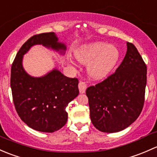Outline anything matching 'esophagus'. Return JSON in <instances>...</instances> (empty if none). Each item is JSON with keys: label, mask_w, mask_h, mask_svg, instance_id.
I'll return each instance as SVG.
<instances>
[{"label": "esophagus", "mask_w": 157, "mask_h": 157, "mask_svg": "<svg viewBox=\"0 0 157 157\" xmlns=\"http://www.w3.org/2000/svg\"><path fill=\"white\" fill-rule=\"evenodd\" d=\"M87 88V85L83 82H80L78 83V89L81 94L85 93Z\"/></svg>", "instance_id": "1"}]
</instances>
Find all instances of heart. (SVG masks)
Wrapping results in <instances>:
<instances>
[{
    "label": "heart",
    "mask_w": 157,
    "mask_h": 157,
    "mask_svg": "<svg viewBox=\"0 0 157 157\" xmlns=\"http://www.w3.org/2000/svg\"><path fill=\"white\" fill-rule=\"evenodd\" d=\"M80 63H89L88 72L91 78L101 79L109 73L119 58V52L113 45L94 42L83 45L75 52Z\"/></svg>",
    "instance_id": "b5f03b06"
}]
</instances>
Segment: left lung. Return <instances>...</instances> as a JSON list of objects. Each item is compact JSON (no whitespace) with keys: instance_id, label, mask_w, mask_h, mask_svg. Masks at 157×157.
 Listing matches in <instances>:
<instances>
[{"instance_id":"left-lung-1","label":"left lung","mask_w":157,"mask_h":157,"mask_svg":"<svg viewBox=\"0 0 157 157\" xmlns=\"http://www.w3.org/2000/svg\"><path fill=\"white\" fill-rule=\"evenodd\" d=\"M147 65L132 43L116 72L86 89L94 126L106 133L118 132L133 123L145 98Z\"/></svg>"}]
</instances>
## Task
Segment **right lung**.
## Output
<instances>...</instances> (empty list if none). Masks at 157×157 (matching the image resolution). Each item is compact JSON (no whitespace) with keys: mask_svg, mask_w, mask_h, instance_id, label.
Returning <instances> with one entry per match:
<instances>
[{"mask_svg":"<svg viewBox=\"0 0 157 157\" xmlns=\"http://www.w3.org/2000/svg\"><path fill=\"white\" fill-rule=\"evenodd\" d=\"M57 41L54 32L33 35L21 47L11 67L10 86L16 110L28 126L38 132H54L63 126L67 122L68 103L79 93L77 78L65 76L56 69L41 78H34L22 68V56L33 45L66 50L65 45Z\"/></svg>","mask_w":157,"mask_h":157,"instance_id":"1","label":"right lung"}]
</instances>
